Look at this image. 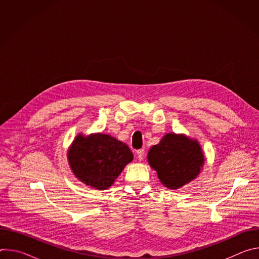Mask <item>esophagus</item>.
Segmentation results:
<instances>
[{
  "label": "esophagus",
  "mask_w": 259,
  "mask_h": 259,
  "mask_svg": "<svg viewBox=\"0 0 259 259\" xmlns=\"http://www.w3.org/2000/svg\"><path fill=\"white\" fill-rule=\"evenodd\" d=\"M136 154H137V158H138L139 161L143 160V158H144V150H138Z\"/></svg>",
  "instance_id": "1"
}]
</instances>
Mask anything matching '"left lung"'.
Wrapping results in <instances>:
<instances>
[{
  "mask_svg": "<svg viewBox=\"0 0 259 259\" xmlns=\"http://www.w3.org/2000/svg\"><path fill=\"white\" fill-rule=\"evenodd\" d=\"M147 161L166 188L177 190L199 175L205 158L196 139L168 133L151 147Z\"/></svg>",
  "mask_w": 259,
  "mask_h": 259,
  "instance_id": "8db88e82",
  "label": "left lung"
}]
</instances>
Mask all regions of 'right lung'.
I'll use <instances>...</instances> for the list:
<instances>
[{"label":"right lung","mask_w":259,"mask_h":259,"mask_svg":"<svg viewBox=\"0 0 259 259\" xmlns=\"http://www.w3.org/2000/svg\"><path fill=\"white\" fill-rule=\"evenodd\" d=\"M67 159L77 178L93 189L107 190L133 160V154L127 144L107 134H79Z\"/></svg>","instance_id":"right-lung-1"}]
</instances>
